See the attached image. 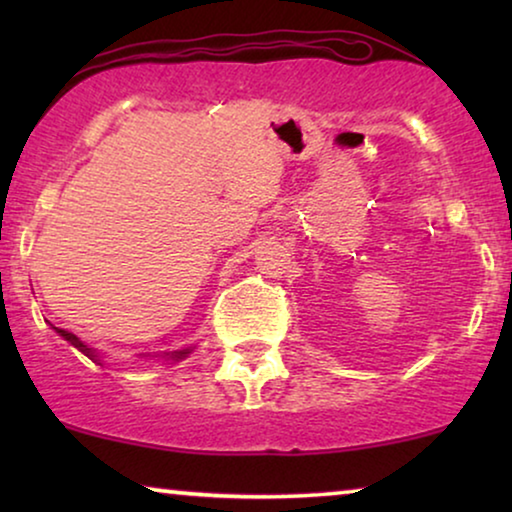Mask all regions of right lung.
Masks as SVG:
<instances>
[{"label":"right lung","instance_id":"add662e5","mask_svg":"<svg viewBox=\"0 0 512 512\" xmlns=\"http://www.w3.org/2000/svg\"><path fill=\"white\" fill-rule=\"evenodd\" d=\"M55 328V326H53ZM55 331H58L60 335H62V338H65V340H69V342H72V345L76 347V349H81V352L83 354H86L88 356V359H93V361H97V354H95V349H90V347H86V345H83V342L79 340V338H76V335L74 333H69V331H65V328H55ZM188 352H191V349H181V352H172L170 354V359L172 361H179V359H184V356L188 354Z\"/></svg>","mask_w":512,"mask_h":512}]
</instances>
